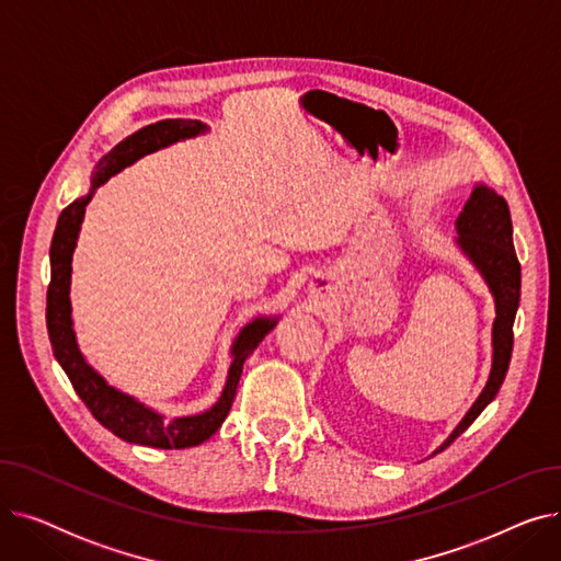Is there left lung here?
Instances as JSON below:
<instances>
[{
    "instance_id": "left-lung-1",
    "label": "left lung",
    "mask_w": 561,
    "mask_h": 561,
    "mask_svg": "<svg viewBox=\"0 0 561 561\" xmlns=\"http://www.w3.org/2000/svg\"><path fill=\"white\" fill-rule=\"evenodd\" d=\"M459 245L476 261L495 298V322H493V368L489 381L476 404L470 407L466 419L457 425L444 446L446 450L453 440L463 434L484 407L497 396L503 387L512 347H514V318L520 302V263L512 239V214L505 197L495 195L486 186H476L473 195L466 202L461 216L457 218Z\"/></svg>"
}]
</instances>
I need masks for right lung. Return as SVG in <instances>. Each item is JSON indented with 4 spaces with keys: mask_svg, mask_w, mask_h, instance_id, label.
Wrapping results in <instances>:
<instances>
[{
    "mask_svg": "<svg viewBox=\"0 0 561 561\" xmlns=\"http://www.w3.org/2000/svg\"><path fill=\"white\" fill-rule=\"evenodd\" d=\"M204 127L197 121H161L138 129L136 134L117 142L113 150L98 163V170L93 176V188L104 184L111 174L121 172L142 154L154 152L159 147H165L180 138L195 136ZM88 202H91V195L75 199L72 204L66 206L61 216H58L51 248H49L51 279L47 288V332H49L54 357L70 377L72 387L77 396L83 400V404L91 409V414L115 436L129 440V444L152 446L163 450L199 446L202 440L216 434L222 421L227 419L231 402L236 398V387H239V379L243 373V364L252 355L254 347L263 341V336L275 328V320H254L252 325H248L241 332L239 341L233 345V362L229 368L222 398L199 416L163 421L159 414H154L152 409H147L134 398L115 391L83 362L75 341L72 318H70V298H68L70 271H72L70 263L77 245V231H79Z\"/></svg>",
    "mask_w": 561,
    "mask_h": 561,
    "instance_id": "add662e5",
    "label": "right lung"
}]
</instances>
